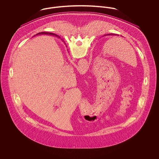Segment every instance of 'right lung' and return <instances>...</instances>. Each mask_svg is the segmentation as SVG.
Here are the masks:
<instances>
[{
	"instance_id": "add662e5",
	"label": "right lung",
	"mask_w": 159,
	"mask_h": 159,
	"mask_svg": "<svg viewBox=\"0 0 159 159\" xmlns=\"http://www.w3.org/2000/svg\"><path fill=\"white\" fill-rule=\"evenodd\" d=\"M53 34V33H48V32H41V33H39L37 34Z\"/></svg>"
}]
</instances>
